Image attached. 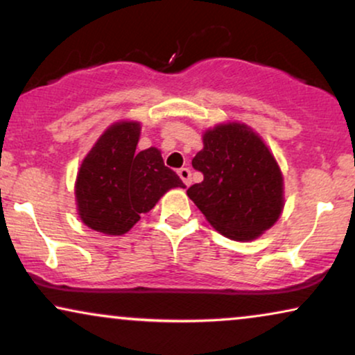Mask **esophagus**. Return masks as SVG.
Returning a JSON list of instances; mask_svg holds the SVG:
<instances>
[{"mask_svg":"<svg viewBox=\"0 0 355 355\" xmlns=\"http://www.w3.org/2000/svg\"><path fill=\"white\" fill-rule=\"evenodd\" d=\"M178 177L182 178V182L185 183L187 187L191 185V170L190 168H180V170H178Z\"/></svg>","mask_w":355,"mask_h":355,"instance_id":"34e87169","label":"esophagus"}]
</instances>
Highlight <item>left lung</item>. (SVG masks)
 Segmentation results:
<instances>
[{
  "mask_svg": "<svg viewBox=\"0 0 355 355\" xmlns=\"http://www.w3.org/2000/svg\"><path fill=\"white\" fill-rule=\"evenodd\" d=\"M191 165L203 173V182L187 195L223 236L257 239L280 218L284 177L268 147L245 124L208 129Z\"/></svg>",
  "mask_w": 355,
  "mask_h": 355,
  "instance_id": "obj_1",
  "label": "left lung"
}]
</instances>
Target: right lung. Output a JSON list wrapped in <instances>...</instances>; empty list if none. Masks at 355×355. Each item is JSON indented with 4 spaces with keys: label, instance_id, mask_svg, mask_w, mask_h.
Returning a JSON list of instances; mask_svg holds the SVG:
<instances>
[{
    "label": "right lung",
    "instance_id": "obj_1",
    "mask_svg": "<svg viewBox=\"0 0 355 355\" xmlns=\"http://www.w3.org/2000/svg\"><path fill=\"white\" fill-rule=\"evenodd\" d=\"M141 124L121 121L88 152L75 183L82 221L107 236L125 234L170 188H183L155 147L137 152Z\"/></svg>",
    "mask_w": 355,
    "mask_h": 355
}]
</instances>
